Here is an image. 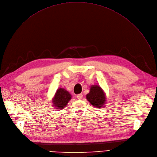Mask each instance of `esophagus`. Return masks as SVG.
Returning <instances> with one entry per match:
<instances>
[{"label":"esophagus","mask_w":157,"mask_h":157,"mask_svg":"<svg viewBox=\"0 0 157 157\" xmlns=\"http://www.w3.org/2000/svg\"><path fill=\"white\" fill-rule=\"evenodd\" d=\"M77 98L78 100H81V99L83 98V95H82V93L78 94V95H77Z\"/></svg>","instance_id":"esophagus-1"}]
</instances>
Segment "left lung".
Wrapping results in <instances>:
<instances>
[{"label": "left lung", "instance_id": "left-lung-1", "mask_svg": "<svg viewBox=\"0 0 157 157\" xmlns=\"http://www.w3.org/2000/svg\"><path fill=\"white\" fill-rule=\"evenodd\" d=\"M88 101L95 107H101L105 101V97L102 89L99 86H91L90 93L86 95Z\"/></svg>", "mask_w": 157, "mask_h": 157}]
</instances>
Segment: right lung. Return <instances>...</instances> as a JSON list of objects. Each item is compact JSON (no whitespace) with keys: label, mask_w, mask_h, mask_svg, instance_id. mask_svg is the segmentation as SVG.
<instances>
[{"label":"right lung","mask_w":157,"mask_h":157,"mask_svg":"<svg viewBox=\"0 0 157 157\" xmlns=\"http://www.w3.org/2000/svg\"><path fill=\"white\" fill-rule=\"evenodd\" d=\"M71 98V95L64 88H59L55 94L53 103L56 109H62L67 105Z\"/></svg>","instance_id":"add662e5"}]
</instances>
